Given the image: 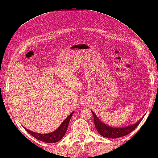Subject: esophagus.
<instances>
[{"label": "esophagus", "instance_id": "esophagus-1", "mask_svg": "<svg viewBox=\"0 0 158 158\" xmlns=\"http://www.w3.org/2000/svg\"><path fill=\"white\" fill-rule=\"evenodd\" d=\"M81 104L82 105H83V106H85V105H86V102H85V100H81Z\"/></svg>", "mask_w": 158, "mask_h": 158}]
</instances>
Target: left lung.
<instances>
[{
  "mask_svg": "<svg viewBox=\"0 0 158 158\" xmlns=\"http://www.w3.org/2000/svg\"><path fill=\"white\" fill-rule=\"evenodd\" d=\"M92 113L93 114L94 119V125L97 131L101 136L109 139H117L128 135L139 125V123L144 117L143 116L141 119L133 125L124 127H114L105 124L98 118V117L96 115V114L92 110Z\"/></svg>",
  "mask_w": 158,
  "mask_h": 158,
  "instance_id": "left-lung-1",
  "label": "left lung"
}]
</instances>
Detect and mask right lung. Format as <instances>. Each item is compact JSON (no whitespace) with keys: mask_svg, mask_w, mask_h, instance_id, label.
Wrapping results in <instances>:
<instances>
[{"mask_svg":"<svg viewBox=\"0 0 158 158\" xmlns=\"http://www.w3.org/2000/svg\"><path fill=\"white\" fill-rule=\"evenodd\" d=\"M73 114V112L70 113V115L66 117L58 129L55 130L54 132H52L51 133L39 134V133H36V132H32V131L24 127H23V128L27 131L30 135L32 136L33 137H35V138L37 140H41V141L45 142V143H54L59 141L60 140H61L62 139V137L65 135L67 127H68V125L70 122V119L71 118Z\"/></svg>","mask_w":158,"mask_h":158,"instance_id":"right-lung-1","label":"right lung"}]
</instances>
